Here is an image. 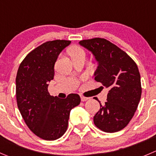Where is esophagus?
I'll return each instance as SVG.
<instances>
[{"label": "esophagus", "instance_id": "34e87169", "mask_svg": "<svg viewBox=\"0 0 156 156\" xmlns=\"http://www.w3.org/2000/svg\"><path fill=\"white\" fill-rule=\"evenodd\" d=\"M81 101H87V100H89V98H85V97L84 96H81Z\"/></svg>", "mask_w": 156, "mask_h": 156}]
</instances>
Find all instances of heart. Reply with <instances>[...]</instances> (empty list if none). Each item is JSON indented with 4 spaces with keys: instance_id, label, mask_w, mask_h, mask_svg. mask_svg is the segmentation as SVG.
<instances>
[{
    "instance_id": "b5f03b06",
    "label": "heart",
    "mask_w": 156,
    "mask_h": 156,
    "mask_svg": "<svg viewBox=\"0 0 156 156\" xmlns=\"http://www.w3.org/2000/svg\"><path fill=\"white\" fill-rule=\"evenodd\" d=\"M70 55L72 57L78 56V55H84V52L81 48H79L78 46H74L72 49H70Z\"/></svg>"
}]
</instances>
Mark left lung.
<instances>
[{"label": "left lung", "instance_id": "left-lung-1", "mask_svg": "<svg viewBox=\"0 0 156 156\" xmlns=\"http://www.w3.org/2000/svg\"><path fill=\"white\" fill-rule=\"evenodd\" d=\"M78 43L91 52L97 62L95 81L109 89L107 102L100 104L94 123L104 132H118L129 123L141 98L138 67L124 51L105 39L94 38Z\"/></svg>", "mask_w": 156, "mask_h": 156}]
</instances>
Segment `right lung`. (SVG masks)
Masks as SVG:
<instances>
[{
    "mask_svg": "<svg viewBox=\"0 0 156 156\" xmlns=\"http://www.w3.org/2000/svg\"><path fill=\"white\" fill-rule=\"evenodd\" d=\"M70 44L59 40L44 43L25 57L16 74L18 109L30 130L45 140H55L66 133L71 110L81 102L77 94L60 99L48 91L58 56Z\"/></svg>",
    "mask_w": 156,
    "mask_h": 156,
    "instance_id": "obj_1",
    "label": "right lung"
}]
</instances>
